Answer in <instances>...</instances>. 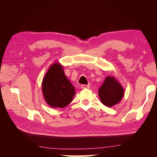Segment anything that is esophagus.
I'll use <instances>...</instances> for the list:
<instances>
[{
  "label": "esophagus",
  "instance_id": "1",
  "mask_svg": "<svg viewBox=\"0 0 157 157\" xmlns=\"http://www.w3.org/2000/svg\"><path fill=\"white\" fill-rule=\"evenodd\" d=\"M81 88L82 89H88V88H90V86L89 85H86V84H82V85H81Z\"/></svg>",
  "mask_w": 157,
  "mask_h": 157
}]
</instances>
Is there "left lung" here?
<instances>
[{"instance_id": "obj_1", "label": "left lung", "mask_w": 157, "mask_h": 157, "mask_svg": "<svg viewBox=\"0 0 157 157\" xmlns=\"http://www.w3.org/2000/svg\"><path fill=\"white\" fill-rule=\"evenodd\" d=\"M98 94L103 105L111 107L122 100L124 90L115 77L107 76L102 86L98 90Z\"/></svg>"}]
</instances>
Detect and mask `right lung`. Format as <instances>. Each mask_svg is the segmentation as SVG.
Here are the masks:
<instances>
[{
	"label": "right lung",
	"instance_id": "1",
	"mask_svg": "<svg viewBox=\"0 0 157 157\" xmlns=\"http://www.w3.org/2000/svg\"><path fill=\"white\" fill-rule=\"evenodd\" d=\"M46 102L53 108H63L72 101L75 88L65 75L63 66L56 62L47 71L42 82Z\"/></svg>",
	"mask_w": 157,
	"mask_h": 157
}]
</instances>
